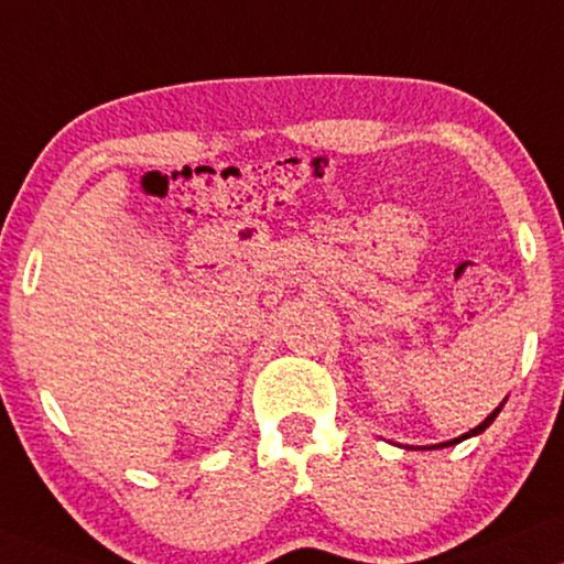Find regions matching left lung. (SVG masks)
Returning <instances> with one entry per match:
<instances>
[{
    "mask_svg": "<svg viewBox=\"0 0 564 564\" xmlns=\"http://www.w3.org/2000/svg\"><path fill=\"white\" fill-rule=\"evenodd\" d=\"M499 408H502V405H499ZM499 408H497V410H495V413H491V415H489V419H486V421H484V423H481V426H476V429H470V431H468V434H463V436H460V440H452V442H447V444H457V442H463V440H468V436H474V434H481V431H484V429H486V426H489V423H491V421H495V419H497V413H499ZM447 444H436V447H447Z\"/></svg>",
    "mask_w": 564,
    "mask_h": 564,
    "instance_id": "1",
    "label": "left lung"
}]
</instances>
